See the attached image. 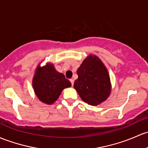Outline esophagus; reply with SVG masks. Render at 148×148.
I'll use <instances>...</instances> for the list:
<instances>
[{"label":"esophagus","mask_w":148,"mask_h":148,"mask_svg":"<svg viewBox=\"0 0 148 148\" xmlns=\"http://www.w3.org/2000/svg\"><path fill=\"white\" fill-rule=\"evenodd\" d=\"M70 82H71V85H74V79H70Z\"/></svg>","instance_id":"obj_1"}]
</instances>
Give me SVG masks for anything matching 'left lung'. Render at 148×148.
<instances>
[{
    "label": "left lung",
    "mask_w": 148,
    "mask_h": 148,
    "mask_svg": "<svg viewBox=\"0 0 148 148\" xmlns=\"http://www.w3.org/2000/svg\"><path fill=\"white\" fill-rule=\"evenodd\" d=\"M78 79L74 87L81 99L91 106L105 101L111 93V83L107 68L95 54H89L77 69Z\"/></svg>",
    "instance_id": "left-lung-1"
}]
</instances>
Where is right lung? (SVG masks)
<instances>
[{
  "label": "right lung",
  "instance_id": "1",
  "mask_svg": "<svg viewBox=\"0 0 148 148\" xmlns=\"http://www.w3.org/2000/svg\"><path fill=\"white\" fill-rule=\"evenodd\" d=\"M32 88L39 100L51 105L60 97L64 88L71 86L64 75L56 70L54 64L47 62L45 66H37L32 79Z\"/></svg>",
  "mask_w": 148,
  "mask_h": 148
}]
</instances>
